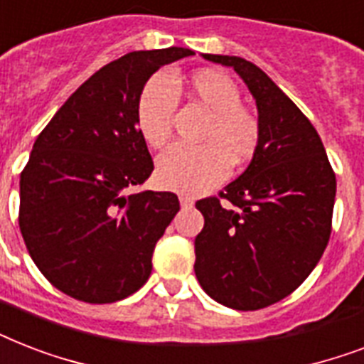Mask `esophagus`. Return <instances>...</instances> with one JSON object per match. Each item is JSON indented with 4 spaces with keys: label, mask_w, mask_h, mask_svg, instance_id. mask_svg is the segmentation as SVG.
Masks as SVG:
<instances>
[{
    "label": "esophagus",
    "mask_w": 364,
    "mask_h": 364,
    "mask_svg": "<svg viewBox=\"0 0 364 364\" xmlns=\"http://www.w3.org/2000/svg\"><path fill=\"white\" fill-rule=\"evenodd\" d=\"M179 202H181V208H185V210L194 205V198H191L187 194H181V196H179Z\"/></svg>",
    "instance_id": "34e87169"
}]
</instances>
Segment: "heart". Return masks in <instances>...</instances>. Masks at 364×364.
I'll list each match as a JSON object with an SVG mask.
<instances>
[{
    "label": "heart",
    "mask_w": 364,
    "mask_h": 364,
    "mask_svg": "<svg viewBox=\"0 0 364 364\" xmlns=\"http://www.w3.org/2000/svg\"><path fill=\"white\" fill-rule=\"evenodd\" d=\"M188 90L211 111L204 145H171L156 160V179L164 188L200 194L223 183L234 164L253 159L260 141V122L243 107L238 85L221 71L204 70L188 79ZM177 105L173 82L154 75L143 87L136 104V126L149 147H162L171 134Z\"/></svg>",
    "instance_id": "1"
}]
</instances>
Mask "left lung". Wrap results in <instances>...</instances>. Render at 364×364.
I'll return each instance as SVG.
<instances>
[{
    "mask_svg": "<svg viewBox=\"0 0 364 364\" xmlns=\"http://www.w3.org/2000/svg\"><path fill=\"white\" fill-rule=\"evenodd\" d=\"M234 68L253 94L257 153L242 176L196 202L204 228L194 272L205 293L234 310H260L291 294L321 259L331 236L336 176L321 137L293 100L240 56L202 54Z\"/></svg>",
    "mask_w": 364,
    "mask_h": 364,
    "instance_id": "8db88e82",
    "label": "left lung"
}]
</instances>
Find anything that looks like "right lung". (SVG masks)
<instances>
[{
	"mask_svg": "<svg viewBox=\"0 0 364 364\" xmlns=\"http://www.w3.org/2000/svg\"><path fill=\"white\" fill-rule=\"evenodd\" d=\"M191 48L136 50L104 65L37 136L20 173L18 225L41 274L90 304L143 287L154 245L179 211L173 193L126 194L153 171L136 104L154 71Z\"/></svg>",
	"mask_w": 364,
	"mask_h": 364,
	"instance_id": "1",
	"label": "right lung"
}]
</instances>
